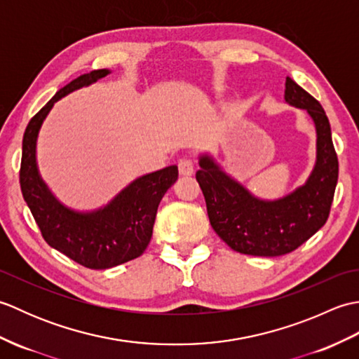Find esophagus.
Instances as JSON below:
<instances>
[{
  "instance_id": "esophagus-1",
  "label": "esophagus",
  "mask_w": 359,
  "mask_h": 359,
  "mask_svg": "<svg viewBox=\"0 0 359 359\" xmlns=\"http://www.w3.org/2000/svg\"><path fill=\"white\" fill-rule=\"evenodd\" d=\"M177 166L182 175H191L194 171V162L191 157H182L177 162Z\"/></svg>"
}]
</instances>
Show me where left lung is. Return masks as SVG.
Segmentation results:
<instances>
[{"label":"left lung","instance_id":"left-lung-1","mask_svg":"<svg viewBox=\"0 0 359 359\" xmlns=\"http://www.w3.org/2000/svg\"><path fill=\"white\" fill-rule=\"evenodd\" d=\"M285 102L306 109L316 126V165L306 185L284 199L265 202L228 177L210 157H201V170L196 172L211 226L228 247L242 255L292 253L324 226L330 215L339 165L329 118L321 103L290 77Z\"/></svg>","mask_w":359,"mask_h":359}]
</instances>
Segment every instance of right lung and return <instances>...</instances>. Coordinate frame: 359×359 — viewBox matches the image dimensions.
Instances as JSON below:
<instances>
[{"instance_id": "right-lung-1", "label": "right lung", "mask_w": 359, "mask_h": 359, "mask_svg": "<svg viewBox=\"0 0 359 359\" xmlns=\"http://www.w3.org/2000/svg\"><path fill=\"white\" fill-rule=\"evenodd\" d=\"M108 74V69H98L72 80L30 118L22 137L20 166L21 193L43 239L52 248L90 270L125 264L147 250L158 203L179 175L175 165L143 175L103 210L88 215L65 208L46 188L38 175L35 160L36 135L43 120L60 98Z\"/></svg>"}]
</instances>
